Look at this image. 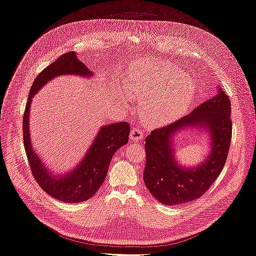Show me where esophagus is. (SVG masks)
I'll return each mask as SVG.
<instances>
[{"label":"esophagus","instance_id":"esophagus-1","mask_svg":"<svg viewBox=\"0 0 256 256\" xmlns=\"http://www.w3.org/2000/svg\"><path fill=\"white\" fill-rule=\"evenodd\" d=\"M143 136H144L143 131L138 127H134L130 132V138H131V141H134V142L141 141L143 138Z\"/></svg>","mask_w":256,"mask_h":256}]
</instances>
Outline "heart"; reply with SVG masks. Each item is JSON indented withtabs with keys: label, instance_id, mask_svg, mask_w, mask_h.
Here are the masks:
<instances>
[{
	"label": "heart",
	"instance_id": "obj_1",
	"mask_svg": "<svg viewBox=\"0 0 256 256\" xmlns=\"http://www.w3.org/2000/svg\"><path fill=\"white\" fill-rule=\"evenodd\" d=\"M131 92L143 102L142 112L148 124L161 125L175 120L194 94V83L180 68L162 62H150L129 76Z\"/></svg>",
	"mask_w": 256,
	"mask_h": 256
}]
</instances>
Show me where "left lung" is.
I'll list each match as a JSON object with an SVG mask.
<instances>
[{
  "label": "left lung",
  "mask_w": 256,
  "mask_h": 256,
  "mask_svg": "<svg viewBox=\"0 0 256 256\" xmlns=\"http://www.w3.org/2000/svg\"><path fill=\"white\" fill-rule=\"evenodd\" d=\"M230 100L219 86L216 95L196 106L190 114L168 126L154 129L145 138L146 164L143 180L160 203L180 205L202 196L226 164L232 140ZM198 128L210 136L208 158L196 167H182L172 145L180 130Z\"/></svg>",
  "instance_id": "1"
}]
</instances>
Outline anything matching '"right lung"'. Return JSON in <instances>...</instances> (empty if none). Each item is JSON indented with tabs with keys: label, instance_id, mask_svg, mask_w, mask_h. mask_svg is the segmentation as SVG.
Here are the masks:
<instances>
[{
	"label": "right lung",
	"instance_id": "obj_1",
	"mask_svg": "<svg viewBox=\"0 0 256 256\" xmlns=\"http://www.w3.org/2000/svg\"><path fill=\"white\" fill-rule=\"evenodd\" d=\"M63 74H76L88 78L94 72L85 66L74 51L63 54L44 68L36 76L30 90L23 115V143L30 170L40 188L60 202L72 204L90 198L104 184L113 154L128 143L130 125L127 122H120L102 126L88 152L72 171L63 175L52 174L35 152L30 143V110L35 94L49 81Z\"/></svg>",
	"mask_w": 256,
	"mask_h": 256
}]
</instances>
